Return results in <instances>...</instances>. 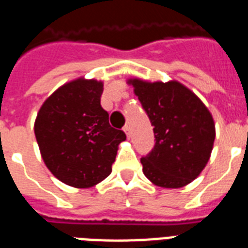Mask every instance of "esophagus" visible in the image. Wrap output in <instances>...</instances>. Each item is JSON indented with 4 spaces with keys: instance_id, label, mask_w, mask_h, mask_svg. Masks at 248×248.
I'll return each instance as SVG.
<instances>
[{
    "instance_id": "1",
    "label": "esophagus",
    "mask_w": 248,
    "mask_h": 248,
    "mask_svg": "<svg viewBox=\"0 0 248 248\" xmlns=\"http://www.w3.org/2000/svg\"><path fill=\"white\" fill-rule=\"evenodd\" d=\"M123 130H124V132H125L126 137H128V138H129V137H130V126L128 125V124H126V125H124V128H123Z\"/></svg>"
}]
</instances>
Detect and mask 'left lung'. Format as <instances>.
I'll return each mask as SVG.
<instances>
[{
    "label": "left lung",
    "instance_id": "obj_1",
    "mask_svg": "<svg viewBox=\"0 0 248 248\" xmlns=\"http://www.w3.org/2000/svg\"><path fill=\"white\" fill-rule=\"evenodd\" d=\"M154 125L155 146L140 157L143 174L164 188H180L199 177L215 140L213 116L195 93L178 82L129 80Z\"/></svg>",
    "mask_w": 248,
    "mask_h": 248
}]
</instances>
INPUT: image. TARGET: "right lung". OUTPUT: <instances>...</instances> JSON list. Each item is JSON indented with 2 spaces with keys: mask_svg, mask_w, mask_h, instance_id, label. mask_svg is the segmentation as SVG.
Returning <instances> with one entry per match:
<instances>
[{
  "mask_svg": "<svg viewBox=\"0 0 248 248\" xmlns=\"http://www.w3.org/2000/svg\"><path fill=\"white\" fill-rule=\"evenodd\" d=\"M104 84L77 79L45 101L34 124L41 155L49 171L62 183L88 188L111 173L123 130L108 123L101 106Z\"/></svg>",
  "mask_w": 248,
  "mask_h": 248,
  "instance_id": "obj_1",
  "label": "right lung"
}]
</instances>
